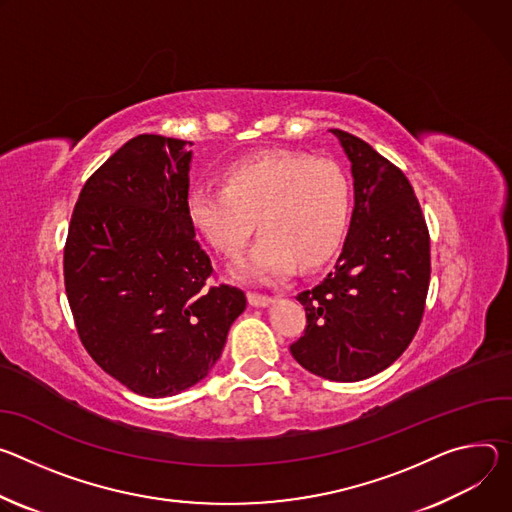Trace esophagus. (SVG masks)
Instances as JSON below:
<instances>
[{
	"instance_id": "1",
	"label": "esophagus",
	"mask_w": 512,
	"mask_h": 512,
	"mask_svg": "<svg viewBox=\"0 0 512 512\" xmlns=\"http://www.w3.org/2000/svg\"><path fill=\"white\" fill-rule=\"evenodd\" d=\"M248 301H250V305H254V307H268L274 299L270 297V295H264V293H254V291H250L248 293Z\"/></svg>"
}]
</instances>
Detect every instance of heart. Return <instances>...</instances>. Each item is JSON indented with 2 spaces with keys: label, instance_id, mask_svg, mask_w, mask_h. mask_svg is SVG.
I'll use <instances>...</instances> for the list:
<instances>
[{
  "label": "heart",
  "instance_id": "b5f03b06",
  "mask_svg": "<svg viewBox=\"0 0 512 512\" xmlns=\"http://www.w3.org/2000/svg\"><path fill=\"white\" fill-rule=\"evenodd\" d=\"M352 211V183L342 164L303 152L274 150L225 170L223 187L195 185L187 217L225 258H238L256 230L260 240L238 274L270 282L299 262L313 268L342 242Z\"/></svg>",
  "mask_w": 512,
  "mask_h": 512
}]
</instances>
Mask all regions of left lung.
<instances>
[{"mask_svg":"<svg viewBox=\"0 0 512 512\" xmlns=\"http://www.w3.org/2000/svg\"><path fill=\"white\" fill-rule=\"evenodd\" d=\"M331 132L352 162L356 205L333 270L297 297L307 325L291 354L315 376L358 382L388 368L421 325L429 230L403 170L362 138Z\"/></svg>","mask_w":512,"mask_h":512,"instance_id":"1","label":"left lung"}]
</instances>
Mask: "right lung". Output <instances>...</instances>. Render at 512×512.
<instances>
[{
  "label": "right lung",
  "instance_id": "add662e5",
  "mask_svg": "<svg viewBox=\"0 0 512 512\" xmlns=\"http://www.w3.org/2000/svg\"><path fill=\"white\" fill-rule=\"evenodd\" d=\"M193 142L140 134L81 189L65 244V289L95 364L144 396L203 380L246 309L211 285L207 252L187 217Z\"/></svg>",
  "mask_w": 512,
  "mask_h": 512
}]
</instances>
